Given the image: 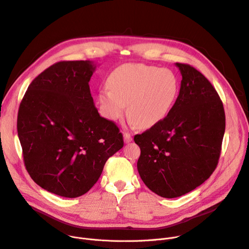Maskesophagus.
<instances>
[{
  "label": "esophagus",
  "instance_id": "1",
  "mask_svg": "<svg viewBox=\"0 0 249 249\" xmlns=\"http://www.w3.org/2000/svg\"><path fill=\"white\" fill-rule=\"evenodd\" d=\"M132 141V136L129 133H124V142L129 143Z\"/></svg>",
  "mask_w": 249,
  "mask_h": 249
}]
</instances>
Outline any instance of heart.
<instances>
[{
  "label": "heart",
  "mask_w": 249,
  "mask_h": 249,
  "mask_svg": "<svg viewBox=\"0 0 249 249\" xmlns=\"http://www.w3.org/2000/svg\"><path fill=\"white\" fill-rule=\"evenodd\" d=\"M108 89L99 92L98 100L110 121L122 118L127 105L130 124L142 129L156 126L167 117L179 92V82L169 69L144 64H128L114 70Z\"/></svg>",
  "instance_id": "heart-1"
}]
</instances>
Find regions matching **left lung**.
Masks as SVG:
<instances>
[{"instance_id": "1", "label": "left lung", "mask_w": 249, "mask_h": 249, "mask_svg": "<svg viewBox=\"0 0 249 249\" xmlns=\"http://www.w3.org/2000/svg\"><path fill=\"white\" fill-rule=\"evenodd\" d=\"M179 95L162 122L134 136L141 154L137 169L145 185L164 198L184 195L216 168L225 131L222 102L211 83L187 64Z\"/></svg>"}]
</instances>
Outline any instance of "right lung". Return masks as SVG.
I'll list each match as a JSON object with an SVG mask.
<instances>
[{"label": "right lung", "mask_w": 249, "mask_h": 249, "mask_svg": "<svg viewBox=\"0 0 249 249\" xmlns=\"http://www.w3.org/2000/svg\"><path fill=\"white\" fill-rule=\"evenodd\" d=\"M96 67L92 61L58 62L33 80L20 104L26 169L40 187L62 197L88 192L124 145L118 127L95 107L89 82Z\"/></svg>", "instance_id": "1"}]
</instances>
